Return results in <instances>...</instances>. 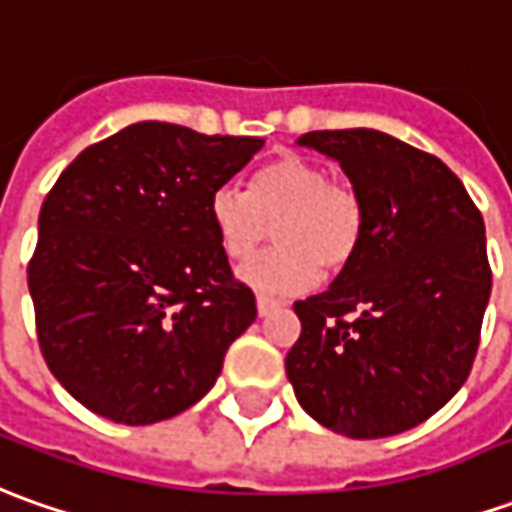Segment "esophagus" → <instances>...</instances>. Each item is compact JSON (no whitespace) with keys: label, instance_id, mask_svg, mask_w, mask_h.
Listing matches in <instances>:
<instances>
[{"label":"esophagus","instance_id":"34e87169","mask_svg":"<svg viewBox=\"0 0 512 512\" xmlns=\"http://www.w3.org/2000/svg\"><path fill=\"white\" fill-rule=\"evenodd\" d=\"M280 305H283L280 300H271V297H257V314L269 316L271 311H277Z\"/></svg>","mask_w":512,"mask_h":512}]
</instances>
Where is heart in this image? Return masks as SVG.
I'll list each match as a JSON object with an SVG mask.
<instances>
[{"label":"heart","instance_id":"heart-1","mask_svg":"<svg viewBox=\"0 0 512 512\" xmlns=\"http://www.w3.org/2000/svg\"><path fill=\"white\" fill-rule=\"evenodd\" d=\"M207 218L221 252L241 263L255 255L274 227L277 249L246 263L238 277L260 294H300L322 271L339 274L364 241V204L330 182L328 170L300 154H277L249 176L246 193L212 190Z\"/></svg>","mask_w":512,"mask_h":512}]
</instances>
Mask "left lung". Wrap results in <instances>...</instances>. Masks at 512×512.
<instances>
[{
	"instance_id": "1",
	"label": "left lung",
	"mask_w": 512,
	"mask_h": 512,
	"mask_svg": "<svg viewBox=\"0 0 512 512\" xmlns=\"http://www.w3.org/2000/svg\"><path fill=\"white\" fill-rule=\"evenodd\" d=\"M364 204V241L328 291L294 305L285 356L300 406L325 429L375 440L415 429L471 373L490 297L485 224L437 156L375 128L308 131Z\"/></svg>"
}]
</instances>
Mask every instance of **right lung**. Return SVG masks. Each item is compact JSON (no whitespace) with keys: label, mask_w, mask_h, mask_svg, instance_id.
<instances>
[{"label":"right lung","mask_w":512,"mask_h":512,"mask_svg":"<svg viewBox=\"0 0 512 512\" xmlns=\"http://www.w3.org/2000/svg\"><path fill=\"white\" fill-rule=\"evenodd\" d=\"M260 148L145 120L89 145L44 198L27 269L38 344L95 415L148 426L190 409L255 322L207 201Z\"/></svg>","instance_id":"obj_1"}]
</instances>
